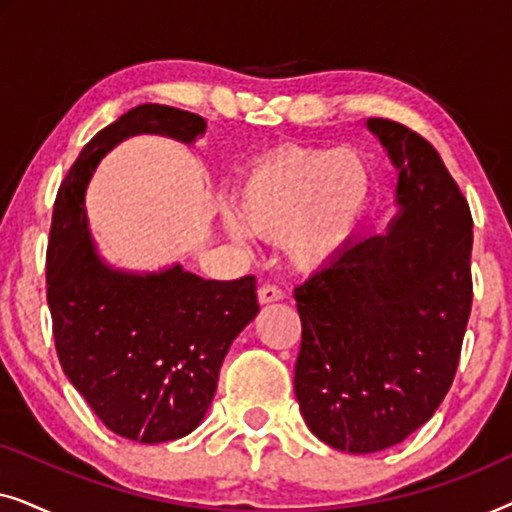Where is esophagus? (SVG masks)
Segmentation results:
<instances>
[{
  "label": "esophagus",
  "mask_w": 512,
  "mask_h": 512,
  "mask_svg": "<svg viewBox=\"0 0 512 512\" xmlns=\"http://www.w3.org/2000/svg\"><path fill=\"white\" fill-rule=\"evenodd\" d=\"M282 298H284V291L279 289L277 284H263L261 289H258V303L261 305L275 303V300H282Z\"/></svg>",
  "instance_id": "1"
}]
</instances>
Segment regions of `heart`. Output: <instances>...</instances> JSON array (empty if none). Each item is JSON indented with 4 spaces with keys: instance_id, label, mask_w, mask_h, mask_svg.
Returning <instances> with one entry per match:
<instances>
[{
    "instance_id": "b5f03b06",
    "label": "heart",
    "mask_w": 512,
    "mask_h": 512,
    "mask_svg": "<svg viewBox=\"0 0 512 512\" xmlns=\"http://www.w3.org/2000/svg\"><path fill=\"white\" fill-rule=\"evenodd\" d=\"M375 198V167L356 149L286 146L237 181L228 230L279 242L293 268L321 270L359 233Z\"/></svg>"
}]
</instances>
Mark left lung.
<instances>
[{
    "mask_svg": "<svg viewBox=\"0 0 512 512\" xmlns=\"http://www.w3.org/2000/svg\"><path fill=\"white\" fill-rule=\"evenodd\" d=\"M368 128L398 170V216L293 291L300 412L314 436L352 454L387 450L429 422L473 303V216L457 181L415 130L387 118Z\"/></svg>",
    "mask_w": 512,
    "mask_h": 512,
    "instance_id": "obj_1",
    "label": "left lung"
}]
</instances>
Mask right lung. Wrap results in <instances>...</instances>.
<instances>
[{
	"mask_svg": "<svg viewBox=\"0 0 512 512\" xmlns=\"http://www.w3.org/2000/svg\"><path fill=\"white\" fill-rule=\"evenodd\" d=\"M205 128L191 111L139 104L90 139L53 207L46 298L60 366L109 431L146 445L202 422L230 342L258 314L256 277L216 282L181 265L146 275L109 268L90 240L83 193L125 137L149 132L191 144Z\"/></svg>",
	"mask_w": 512,
	"mask_h": 512,
	"instance_id": "1",
	"label": "right lung"
}]
</instances>
